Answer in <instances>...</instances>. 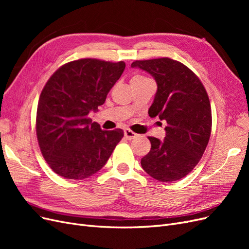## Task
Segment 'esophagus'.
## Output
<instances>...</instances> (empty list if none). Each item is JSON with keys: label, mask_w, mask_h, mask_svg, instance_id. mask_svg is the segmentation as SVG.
Here are the masks:
<instances>
[{"label": "esophagus", "mask_w": 249, "mask_h": 249, "mask_svg": "<svg viewBox=\"0 0 249 249\" xmlns=\"http://www.w3.org/2000/svg\"><path fill=\"white\" fill-rule=\"evenodd\" d=\"M124 137H125L127 140H132V139L137 137V134L134 133L133 131H131V130H129V129H125V130L124 131Z\"/></svg>", "instance_id": "obj_1"}]
</instances>
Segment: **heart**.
<instances>
[{"mask_svg": "<svg viewBox=\"0 0 249 249\" xmlns=\"http://www.w3.org/2000/svg\"><path fill=\"white\" fill-rule=\"evenodd\" d=\"M143 79H145V78H143V77H141V76H135V77L132 78L131 82H132V81H139V80H143Z\"/></svg>", "mask_w": 249, "mask_h": 249, "instance_id": "1", "label": "heart"}]
</instances>
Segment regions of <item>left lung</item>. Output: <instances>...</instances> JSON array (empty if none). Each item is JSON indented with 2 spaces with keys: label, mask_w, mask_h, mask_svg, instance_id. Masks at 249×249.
Listing matches in <instances>:
<instances>
[{
  "label": "left lung",
  "mask_w": 249,
  "mask_h": 249,
  "mask_svg": "<svg viewBox=\"0 0 249 249\" xmlns=\"http://www.w3.org/2000/svg\"><path fill=\"white\" fill-rule=\"evenodd\" d=\"M131 67L156 80L158 89L148 114L167 123L164 140L148 137L152 148L141 159V166L160 182L183 178L199 162L212 130L206 89L190 69L170 58L137 60Z\"/></svg>",
  "instance_id": "left-lung-1"
}]
</instances>
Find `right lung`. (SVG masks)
Listing matches in <instances>:
<instances>
[{"label":"right lung","mask_w":249,"mask_h":249,"mask_svg":"<svg viewBox=\"0 0 249 249\" xmlns=\"http://www.w3.org/2000/svg\"><path fill=\"white\" fill-rule=\"evenodd\" d=\"M124 61L79 59L58 69L39 96L36 135L49 166L66 179H84L107 163L124 131H103L89 113L106 101Z\"/></svg>","instance_id":"obj_1"}]
</instances>
